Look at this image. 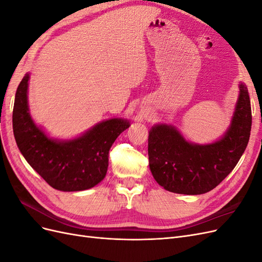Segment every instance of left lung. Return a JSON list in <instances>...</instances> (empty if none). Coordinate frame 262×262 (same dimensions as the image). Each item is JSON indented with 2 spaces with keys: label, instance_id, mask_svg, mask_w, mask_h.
Here are the masks:
<instances>
[{
  "label": "left lung",
  "instance_id": "1",
  "mask_svg": "<svg viewBox=\"0 0 262 262\" xmlns=\"http://www.w3.org/2000/svg\"><path fill=\"white\" fill-rule=\"evenodd\" d=\"M247 86L241 82L231 125L210 144L188 142L170 124H156L148 132V163L157 184L170 192L202 194L225 179L241 160L251 130Z\"/></svg>",
  "mask_w": 262,
  "mask_h": 262
}]
</instances>
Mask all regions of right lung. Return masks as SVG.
<instances>
[{"mask_svg": "<svg viewBox=\"0 0 262 262\" xmlns=\"http://www.w3.org/2000/svg\"><path fill=\"white\" fill-rule=\"evenodd\" d=\"M28 81L27 73L17 87L13 108V132L20 153L54 189L82 191L95 187L107 173L110 147L130 122L114 118L97 123L75 139H51L30 117Z\"/></svg>", "mask_w": 262, "mask_h": 262, "instance_id": "1", "label": "right lung"}]
</instances>
